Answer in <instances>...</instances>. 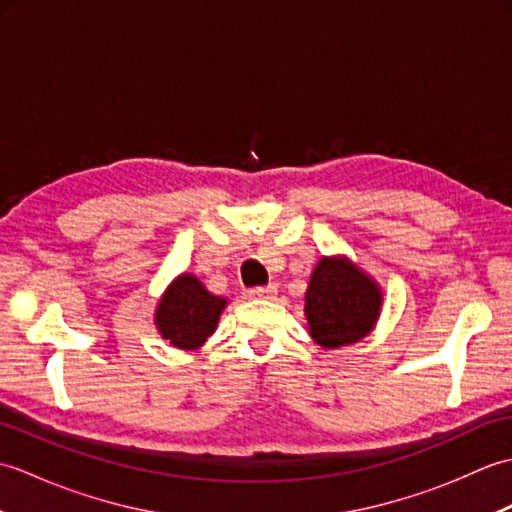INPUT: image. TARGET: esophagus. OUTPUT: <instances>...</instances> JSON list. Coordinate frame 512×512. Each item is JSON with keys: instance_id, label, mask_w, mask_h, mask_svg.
Returning a JSON list of instances; mask_svg holds the SVG:
<instances>
[{"instance_id": "obj_1", "label": "esophagus", "mask_w": 512, "mask_h": 512, "mask_svg": "<svg viewBox=\"0 0 512 512\" xmlns=\"http://www.w3.org/2000/svg\"><path fill=\"white\" fill-rule=\"evenodd\" d=\"M277 295V286H262V288H250L244 292L246 299H275Z\"/></svg>"}]
</instances>
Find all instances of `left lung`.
Segmentation results:
<instances>
[{"label":"left lung","instance_id":"obj_1","mask_svg":"<svg viewBox=\"0 0 512 512\" xmlns=\"http://www.w3.org/2000/svg\"><path fill=\"white\" fill-rule=\"evenodd\" d=\"M303 301L312 341L336 350L363 341L376 328L383 290L347 255H323L312 270Z\"/></svg>","mask_w":512,"mask_h":512}]
</instances>
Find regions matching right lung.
<instances>
[{"instance_id": "add662e5", "label": "right lung", "mask_w": 512, "mask_h": 512, "mask_svg": "<svg viewBox=\"0 0 512 512\" xmlns=\"http://www.w3.org/2000/svg\"><path fill=\"white\" fill-rule=\"evenodd\" d=\"M226 306L228 301L211 295L198 277L182 273L160 295L154 310V325L169 345L193 352L217 330Z\"/></svg>"}]
</instances>
